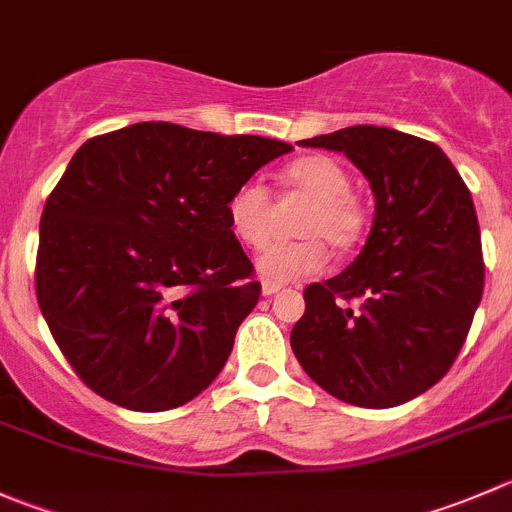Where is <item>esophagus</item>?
<instances>
[{
    "label": "esophagus",
    "instance_id": "34e87169",
    "mask_svg": "<svg viewBox=\"0 0 512 512\" xmlns=\"http://www.w3.org/2000/svg\"><path fill=\"white\" fill-rule=\"evenodd\" d=\"M280 290H282L280 282H272V280H265V282H262V295H265V297L275 295V292H280Z\"/></svg>",
    "mask_w": 512,
    "mask_h": 512
}]
</instances>
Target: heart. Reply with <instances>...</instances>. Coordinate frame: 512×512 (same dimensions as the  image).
Segmentation results:
<instances>
[{"label": "heart", "mask_w": 512, "mask_h": 512, "mask_svg": "<svg viewBox=\"0 0 512 512\" xmlns=\"http://www.w3.org/2000/svg\"><path fill=\"white\" fill-rule=\"evenodd\" d=\"M287 195L305 200L295 217L300 237L265 247L257 270L265 280L290 282L320 270L327 260V245L335 252H350L367 230V210L350 190V175L327 155H302L280 175ZM275 202L260 180H245L227 200V225L240 245L257 250L275 227Z\"/></svg>", "instance_id": "obj_1"}]
</instances>
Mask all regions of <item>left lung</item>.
Here are the masks:
<instances>
[{
	"mask_svg": "<svg viewBox=\"0 0 512 512\" xmlns=\"http://www.w3.org/2000/svg\"><path fill=\"white\" fill-rule=\"evenodd\" d=\"M300 145L345 152L370 182L375 220L347 270L305 287L292 352L342 403H408L450 370L483 297L473 197L438 145L390 127L355 124Z\"/></svg>",
	"mask_w": 512,
	"mask_h": 512,
	"instance_id": "8db88e82",
	"label": "left lung"
}]
</instances>
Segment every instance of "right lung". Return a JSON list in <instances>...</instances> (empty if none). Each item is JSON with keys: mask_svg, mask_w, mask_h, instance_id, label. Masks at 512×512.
Segmentation results:
<instances>
[{"mask_svg": "<svg viewBox=\"0 0 512 512\" xmlns=\"http://www.w3.org/2000/svg\"><path fill=\"white\" fill-rule=\"evenodd\" d=\"M292 145L140 122L84 142L39 222L37 302L79 380L142 413L220 375L260 300L232 190Z\"/></svg>", "mask_w": 512, "mask_h": 512, "instance_id": "obj_1", "label": "right lung"}]
</instances>
